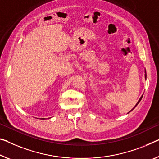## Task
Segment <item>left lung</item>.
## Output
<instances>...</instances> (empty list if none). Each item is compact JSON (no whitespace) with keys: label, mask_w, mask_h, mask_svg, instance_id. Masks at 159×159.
<instances>
[{"label":"left lung","mask_w":159,"mask_h":159,"mask_svg":"<svg viewBox=\"0 0 159 159\" xmlns=\"http://www.w3.org/2000/svg\"><path fill=\"white\" fill-rule=\"evenodd\" d=\"M145 80H146V70H145ZM142 97H143V95H142V96H141V97H140V99H139V101H138V102H137V103H136V104L135 105V107H134V108H133L132 109H131V110H130V111H129L128 112V114L129 113V112H131V111H132V110H133V109H134V108H135V107H136V106H137V104H138L139 103V102H140V101H141V99H142Z\"/></svg>","instance_id":"obj_1"}]
</instances>
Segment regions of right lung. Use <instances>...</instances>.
<instances>
[{
	"instance_id": "obj_1",
	"label": "right lung",
	"mask_w": 159,
	"mask_h": 159,
	"mask_svg": "<svg viewBox=\"0 0 159 159\" xmlns=\"http://www.w3.org/2000/svg\"><path fill=\"white\" fill-rule=\"evenodd\" d=\"M41 119H45V118H41Z\"/></svg>"
}]
</instances>
